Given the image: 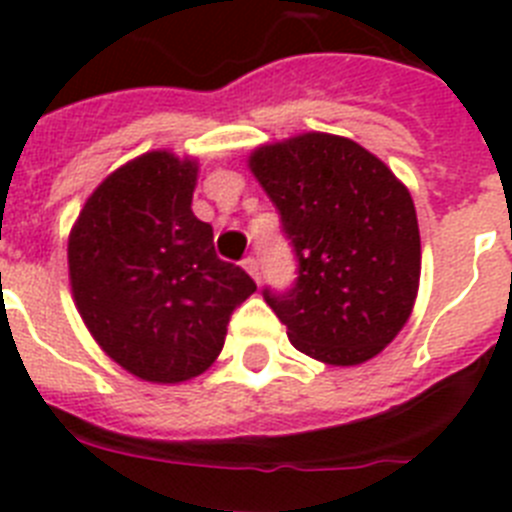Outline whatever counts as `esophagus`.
Wrapping results in <instances>:
<instances>
[{"mask_svg":"<svg viewBox=\"0 0 512 512\" xmlns=\"http://www.w3.org/2000/svg\"><path fill=\"white\" fill-rule=\"evenodd\" d=\"M243 269L259 282V259H256V256H246V259H243Z\"/></svg>","mask_w":512,"mask_h":512,"instance_id":"obj_1","label":"esophagus"}]
</instances>
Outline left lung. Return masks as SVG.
Returning a JSON list of instances; mask_svg holds the SVG:
<instances>
[{"label": "left lung", "instance_id": "1", "mask_svg": "<svg viewBox=\"0 0 512 512\" xmlns=\"http://www.w3.org/2000/svg\"><path fill=\"white\" fill-rule=\"evenodd\" d=\"M282 215L300 277L264 300L292 346L330 366L374 359L405 328L420 282V230L408 187L354 140L302 133L248 156Z\"/></svg>", "mask_w": 512, "mask_h": 512}]
</instances>
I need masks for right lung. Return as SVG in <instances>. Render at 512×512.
<instances>
[{"instance_id": "right-lung-1", "label": "right lung", "mask_w": 512, "mask_h": 512, "mask_svg": "<svg viewBox=\"0 0 512 512\" xmlns=\"http://www.w3.org/2000/svg\"><path fill=\"white\" fill-rule=\"evenodd\" d=\"M197 161L148 151L112 171L69 235L76 310L104 354L143 382L200 377L256 284L220 261L192 212Z\"/></svg>"}]
</instances>
